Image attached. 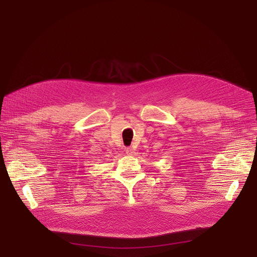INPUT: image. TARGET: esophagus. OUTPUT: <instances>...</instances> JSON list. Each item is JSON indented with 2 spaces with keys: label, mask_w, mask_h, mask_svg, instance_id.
<instances>
[{
  "label": "esophagus",
  "mask_w": 257,
  "mask_h": 257,
  "mask_svg": "<svg viewBox=\"0 0 257 257\" xmlns=\"http://www.w3.org/2000/svg\"><path fill=\"white\" fill-rule=\"evenodd\" d=\"M126 153L127 154H133V153H135V149H133L132 147H127L126 148Z\"/></svg>",
  "instance_id": "1"
}]
</instances>
